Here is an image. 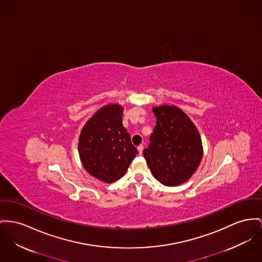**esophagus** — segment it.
Segmentation results:
<instances>
[{
    "label": "esophagus",
    "mask_w": 262,
    "mask_h": 262,
    "mask_svg": "<svg viewBox=\"0 0 262 262\" xmlns=\"http://www.w3.org/2000/svg\"><path fill=\"white\" fill-rule=\"evenodd\" d=\"M143 150H144V146H143V145H139V146H138V151H139L140 155H142Z\"/></svg>",
    "instance_id": "34e87169"
}]
</instances>
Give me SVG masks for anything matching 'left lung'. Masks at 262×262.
Segmentation results:
<instances>
[{"label": "left lung", "instance_id": "obj_1", "mask_svg": "<svg viewBox=\"0 0 262 262\" xmlns=\"http://www.w3.org/2000/svg\"><path fill=\"white\" fill-rule=\"evenodd\" d=\"M156 126L143 155L154 178L174 187L188 181L202 157V139L194 124L176 106L153 108Z\"/></svg>", "mask_w": 262, "mask_h": 262}]
</instances>
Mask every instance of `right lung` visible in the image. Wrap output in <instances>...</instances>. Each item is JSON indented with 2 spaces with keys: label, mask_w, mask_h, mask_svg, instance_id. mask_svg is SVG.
<instances>
[{
  "label": "right lung",
  "mask_w": 262,
  "mask_h": 262,
  "mask_svg": "<svg viewBox=\"0 0 262 262\" xmlns=\"http://www.w3.org/2000/svg\"><path fill=\"white\" fill-rule=\"evenodd\" d=\"M120 105H106L84 125L78 143L81 163L96 179L113 183L126 173L139 153L122 124Z\"/></svg>",
  "instance_id": "add662e5"
}]
</instances>
